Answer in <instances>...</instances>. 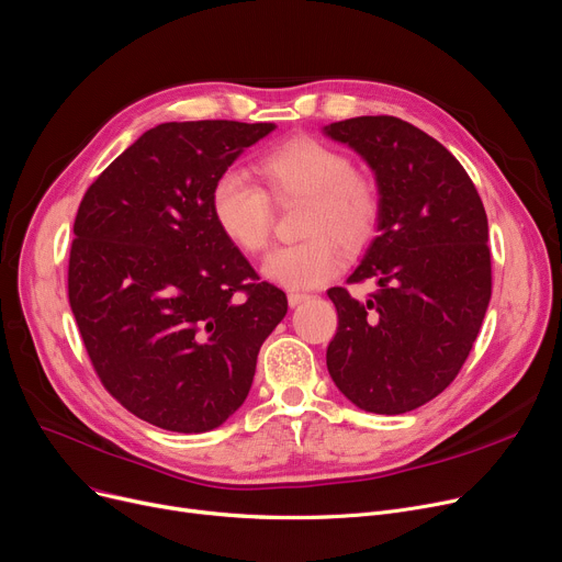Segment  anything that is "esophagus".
<instances>
[{
	"mask_svg": "<svg viewBox=\"0 0 562 562\" xmlns=\"http://www.w3.org/2000/svg\"><path fill=\"white\" fill-rule=\"evenodd\" d=\"M307 299H310V294H301V291H291V294L286 296V301H289L291 307H299V305L305 303Z\"/></svg>",
	"mask_w": 562,
	"mask_h": 562,
	"instance_id": "34e87169",
	"label": "esophagus"
}]
</instances>
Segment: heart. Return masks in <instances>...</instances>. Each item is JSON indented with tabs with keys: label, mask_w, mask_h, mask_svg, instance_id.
<instances>
[{
	"label": "heart",
	"mask_w": 562,
	"mask_h": 562,
	"mask_svg": "<svg viewBox=\"0 0 562 562\" xmlns=\"http://www.w3.org/2000/svg\"><path fill=\"white\" fill-rule=\"evenodd\" d=\"M278 200H305L301 243L280 246L261 263V276L282 289L303 291L328 282L341 266L335 243L358 250L376 229L381 202L376 188L353 172L349 156L333 146L294 137L273 146L257 162ZM215 225L243 252H259L271 234V202L246 175L225 172L211 188Z\"/></svg>",
	"instance_id": "b5f03b06"
}]
</instances>
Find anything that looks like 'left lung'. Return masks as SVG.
<instances>
[{
  "label": "left lung",
  "mask_w": 562,
  "mask_h": 562,
  "mask_svg": "<svg viewBox=\"0 0 562 562\" xmlns=\"http://www.w3.org/2000/svg\"><path fill=\"white\" fill-rule=\"evenodd\" d=\"M322 133L372 169L376 236L349 282L381 286L368 301L328 291L337 335L326 364L351 404L381 416L418 408L452 383L492 299L490 225L467 169L397 116H353Z\"/></svg>",
  "instance_id": "1"
}]
</instances>
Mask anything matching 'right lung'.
I'll use <instances>...</instances> for the list:
<instances>
[{
    "mask_svg": "<svg viewBox=\"0 0 562 562\" xmlns=\"http://www.w3.org/2000/svg\"><path fill=\"white\" fill-rule=\"evenodd\" d=\"M276 131L169 121L91 183L72 225L68 301L110 395L167 431L221 427L246 402L284 291L215 225L211 188ZM244 296L238 297L237 291Z\"/></svg>",
    "mask_w": 562,
    "mask_h": 562,
    "instance_id": "right-lung-1",
    "label": "right lung"
}]
</instances>
